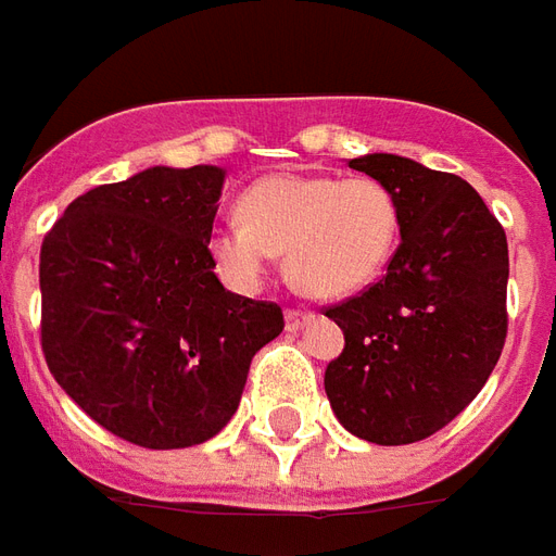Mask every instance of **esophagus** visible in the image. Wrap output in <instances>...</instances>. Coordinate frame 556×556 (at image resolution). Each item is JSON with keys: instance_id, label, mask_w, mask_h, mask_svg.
<instances>
[{"instance_id": "1", "label": "esophagus", "mask_w": 556, "mask_h": 556, "mask_svg": "<svg viewBox=\"0 0 556 556\" xmlns=\"http://www.w3.org/2000/svg\"><path fill=\"white\" fill-rule=\"evenodd\" d=\"M311 314H305V311H296V308H290L285 314V323H287V332H299L305 323H308Z\"/></svg>"}]
</instances>
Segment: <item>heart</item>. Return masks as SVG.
<instances>
[{"instance_id":"1","label":"heart","mask_w":556,"mask_h":556,"mask_svg":"<svg viewBox=\"0 0 556 556\" xmlns=\"http://www.w3.org/2000/svg\"><path fill=\"white\" fill-rule=\"evenodd\" d=\"M401 206L371 176L271 173L245 188L239 218L212 227L208 251L236 287H254L285 251L290 281L311 299L368 290L395 254Z\"/></svg>"}]
</instances>
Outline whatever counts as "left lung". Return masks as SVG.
Segmentation results:
<instances>
[{
    "instance_id": "1",
    "label": "left lung",
    "mask_w": 556,
    "mask_h": 556,
    "mask_svg": "<svg viewBox=\"0 0 556 556\" xmlns=\"http://www.w3.org/2000/svg\"><path fill=\"white\" fill-rule=\"evenodd\" d=\"M350 167L395 194L401 245L383 281L326 311L344 350L323 383L350 434L404 446L452 422L494 371L509 248L485 200L455 173L386 152Z\"/></svg>"
}]
</instances>
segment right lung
Instances as JSON below:
<instances>
[{
    "mask_svg": "<svg viewBox=\"0 0 556 556\" xmlns=\"http://www.w3.org/2000/svg\"><path fill=\"white\" fill-rule=\"evenodd\" d=\"M224 170L149 167L77 197L41 245V348L110 434L206 443L233 419L251 359L285 329L275 302L224 290L208 251Z\"/></svg>",
    "mask_w": 556,
    "mask_h": 556,
    "instance_id": "1",
    "label": "right lung"
}]
</instances>
